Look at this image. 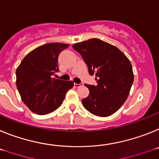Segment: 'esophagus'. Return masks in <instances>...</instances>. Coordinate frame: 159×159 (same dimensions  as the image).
Here are the masks:
<instances>
[{
  "label": "esophagus",
  "instance_id": "1",
  "mask_svg": "<svg viewBox=\"0 0 159 159\" xmlns=\"http://www.w3.org/2000/svg\"><path fill=\"white\" fill-rule=\"evenodd\" d=\"M81 85H82V84H81V83H79V84L74 83V86H75V87H79V86H81Z\"/></svg>",
  "mask_w": 159,
  "mask_h": 159
}]
</instances>
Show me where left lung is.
<instances>
[{
    "instance_id": "obj_1",
    "label": "left lung",
    "mask_w": 159,
    "mask_h": 159,
    "mask_svg": "<svg viewBox=\"0 0 159 159\" xmlns=\"http://www.w3.org/2000/svg\"><path fill=\"white\" fill-rule=\"evenodd\" d=\"M73 48L81 55L89 74L97 77V85L85 84L89 93L82 105L96 116L112 115L129 96L134 81L130 61L117 47L97 38L74 44Z\"/></svg>"
}]
</instances>
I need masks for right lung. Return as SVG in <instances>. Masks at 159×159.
Segmentation results:
<instances>
[{"mask_svg": "<svg viewBox=\"0 0 159 159\" xmlns=\"http://www.w3.org/2000/svg\"><path fill=\"white\" fill-rule=\"evenodd\" d=\"M69 46L62 43L41 45L26 55L16 69V88L32 112L44 115L54 111L74 86L72 81L53 78L59 71V54Z\"/></svg>", "mask_w": 159, "mask_h": 159, "instance_id": "right-lung-1", "label": "right lung"}]
</instances>
